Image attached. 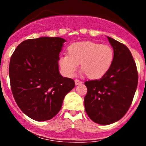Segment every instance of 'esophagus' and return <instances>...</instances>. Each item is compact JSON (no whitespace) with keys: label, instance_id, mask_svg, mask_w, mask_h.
<instances>
[{"label":"esophagus","instance_id":"1","mask_svg":"<svg viewBox=\"0 0 146 146\" xmlns=\"http://www.w3.org/2000/svg\"><path fill=\"white\" fill-rule=\"evenodd\" d=\"M75 85H79L80 84H82V82L76 79V80H75Z\"/></svg>","mask_w":146,"mask_h":146}]
</instances>
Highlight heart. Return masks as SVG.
<instances>
[{
    "mask_svg": "<svg viewBox=\"0 0 146 146\" xmlns=\"http://www.w3.org/2000/svg\"><path fill=\"white\" fill-rule=\"evenodd\" d=\"M68 56L59 60L63 73L72 76L80 64V69L89 79H99L110 69L114 59L111 46L92 41L75 42L67 48Z\"/></svg>",
    "mask_w": 146,
    "mask_h": 146,
    "instance_id": "1",
    "label": "heart"
}]
</instances>
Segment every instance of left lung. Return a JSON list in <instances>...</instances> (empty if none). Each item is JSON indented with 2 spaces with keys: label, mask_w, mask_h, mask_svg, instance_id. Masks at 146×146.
Here are the masks:
<instances>
[{
  "label": "left lung",
  "mask_w": 146,
  "mask_h": 146,
  "mask_svg": "<svg viewBox=\"0 0 146 146\" xmlns=\"http://www.w3.org/2000/svg\"><path fill=\"white\" fill-rule=\"evenodd\" d=\"M114 50L110 69L99 80L85 82L84 106L95 123L108 125L125 115L131 106L138 84V72L131 52L125 44L107 37Z\"/></svg>",
  "instance_id": "1"
}]
</instances>
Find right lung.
Returning <instances> with one entry per match:
<instances>
[{
  "instance_id": "obj_1",
  "label": "right lung",
  "mask_w": 146,
  "mask_h": 146,
  "mask_svg": "<svg viewBox=\"0 0 146 146\" xmlns=\"http://www.w3.org/2000/svg\"><path fill=\"white\" fill-rule=\"evenodd\" d=\"M64 42L59 37L26 40L10 59V85L15 101L36 121L56 116L65 95L75 87L73 79L63 78L59 73V54Z\"/></svg>"
}]
</instances>
